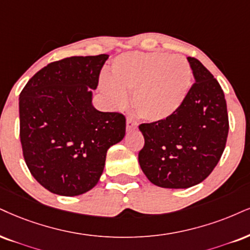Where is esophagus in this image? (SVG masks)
<instances>
[{"label":"esophagus","instance_id":"1","mask_svg":"<svg viewBox=\"0 0 250 250\" xmlns=\"http://www.w3.org/2000/svg\"><path fill=\"white\" fill-rule=\"evenodd\" d=\"M137 127H138V123L135 122L133 118H127V120H126V128H127V131H132Z\"/></svg>","mask_w":250,"mask_h":250}]
</instances>
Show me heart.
Masks as SVG:
<instances>
[{
  "mask_svg": "<svg viewBox=\"0 0 250 250\" xmlns=\"http://www.w3.org/2000/svg\"><path fill=\"white\" fill-rule=\"evenodd\" d=\"M191 83V68L182 55L162 52H131L117 57L111 64V78L103 76L101 85L115 105L127 100L138 116L160 122L174 115L182 105Z\"/></svg>",
  "mask_w": 250,
  "mask_h": 250,
  "instance_id": "heart-1",
  "label": "heart"
}]
</instances>
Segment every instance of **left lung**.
<instances>
[{
    "label": "left lung",
    "mask_w": 250,
    "mask_h": 250,
    "mask_svg": "<svg viewBox=\"0 0 250 250\" xmlns=\"http://www.w3.org/2000/svg\"><path fill=\"white\" fill-rule=\"evenodd\" d=\"M196 82L182 105L165 120L144 123L139 163L155 186L186 189L218 165L229 135V113L219 82L196 58H188Z\"/></svg>",
    "instance_id": "left-lung-1"
}]
</instances>
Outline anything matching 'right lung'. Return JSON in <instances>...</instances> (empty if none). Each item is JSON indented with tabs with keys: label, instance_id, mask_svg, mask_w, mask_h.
<instances>
[{
	"label": "right lung",
	"instance_id": "right-lung-1",
	"mask_svg": "<svg viewBox=\"0 0 250 250\" xmlns=\"http://www.w3.org/2000/svg\"><path fill=\"white\" fill-rule=\"evenodd\" d=\"M107 54L70 57L48 63L20 95V137L33 177L60 196H78L100 181L106 152L125 135L120 112L91 104Z\"/></svg>",
	"mask_w": 250,
	"mask_h": 250
}]
</instances>
